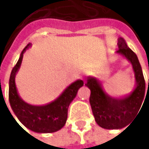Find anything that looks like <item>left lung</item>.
<instances>
[{
  "label": "left lung",
  "mask_w": 149,
  "mask_h": 149,
  "mask_svg": "<svg viewBox=\"0 0 149 149\" xmlns=\"http://www.w3.org/2000/svg\"><path fill=\"white\" fill-rule=\"evenodd\" d=\"M118 50L116 53L125 57L132 66L136 82L134 90L127 96L114 98L104 92L97 79L90 77L86 83L91 91L89 102L94 119L98 125L104 129H121L127 126L144 103L145 95V100L149 96V81L147 92L143 72L136 54L128 47L123 38L118 39Z\"/></svg>",
  "instance_id": "obj_1"
}]
</instances>
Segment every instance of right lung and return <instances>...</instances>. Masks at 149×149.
Returning <instances> with one entry per match:
<instances>
[{"label":"right lung","mask_w":149,"mask_h":149,"mask_svg":"<svg viewBox=\"0 0 149 149\" xmlns=\"http://www.w3.org/2000/svg\"><path fill=\"white\" fill-rule=\"evenodd\" d=\"M31 45L29 43L22 51L17 64L12 69L8 83V100L11 109L18 120L29 130L40 132H55L62 129L67 120L68 108L76 97L79 89L84 82L80 79L70 84L60 96L46 105H31L21 99L17 90L15 78L24 56V53Z\"/></svg>","instance_id":"right-lung-1"}]
</instances>
